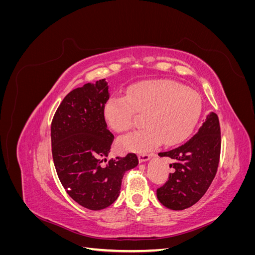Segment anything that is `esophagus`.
Returning <instances> with one entry per match:
<instances>
[{
  "label": "esophagus",
  "mask_w": 255,
  "mask_h": 255,
  "mask_svg": "<svg viewBox=\"0 0 255 255\" xmlns=\"http://www.w3.org/2000/svg\"><path fill=\"white\" fill-rule=\"evenodd\" d=\"M151 157L150 154H138V160H139V163H142V161H146L149 160Z\"/></svg>",
  "instance_id": "obj_1"
}]
</instances>
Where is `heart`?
Here are the masks:
<instances>
[{"mask_svg":"<svg viewBox=\"0 0 255 255\" xmlns=\"http://www.w3.org/2000/svg\"><path fill=\"white\" fill-rule=\"evenodd\" d=\"M202 111L196 91L174 82H143L129 87L126 97H112L104 106V116L116 132L134 126L136 115L143 116V128L118 139L121 150L148 152L163 142L183 141L196 127Z\"/></svg>","mask_w":255,"mask_h":255,"instance_id":"b5f03b06","label":"heart"}]
</instances>
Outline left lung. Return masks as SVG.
<instances>
[{
    "label": "left lung",
    "instance_id": "1",
    "mask_svg": "<svg viewBox=\"0 0 255 255\" xmlns=\"http://www.w3.org/2000/svg\"><path fill=\"white\" fill-rule=\"evenodd\" d=\"M220 148L219 119L215 113H211L187 142L158 153L161 157H170V168H173L168 181L156 190L159 202L174 211H182L197 203L217 172Z\"/></svg>",
    "mask_w": 255,
    "mask_h": 255
}]
</instances>
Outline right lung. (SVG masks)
<instances>
[{
	"mask_svg": "<svg viewBox=\"0 0 255 255\" xmlns=\"http://www.w3.org/2000/svg\"><path fill=\"white\" fill-rule=\"evenodd\" d=\"M110 99L103 79L65 97L51 125L52 155L58 179L76 203L100 211L117 200L126 171L138 165L135 153L107 159L114 135L104 106Z\"/></svg>",
	"mask_w": 255,
	"mask_h": 255,
	"instance_id": "1",
	"label": "right lung"
}]
</instances>
